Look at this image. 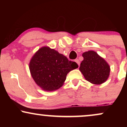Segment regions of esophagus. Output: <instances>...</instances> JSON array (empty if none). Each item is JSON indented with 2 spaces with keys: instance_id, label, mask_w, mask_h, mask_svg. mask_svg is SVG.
<instances>
[{
  "instance_id": "obj_1",
  "label": "esophagus",
  "mask_w": 127,
  "mask_h": 127,
  "mask_svg": "<svg viewBox=\"0 0 127 127\" xmlns=\"http://www.w3.org/2000/svg\"><path fill=\"white\" fill-rule=\"evenodd\" d=\"M75 62L77 64H78V65H79H79H80V62H79V60L78 59H76L75 60Z\"/></svg>"
}]
</instances>
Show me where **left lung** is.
<instances>
[{
  "mask_svg": "<svg viewBox=\"0 0 127 127\" xmlns=\"http://www.w3.org/2000/svg\"><path fill=\"white\" fill-rule=\"evenodd\" d=\"M84 60L81 63L79 70L88 82L100 85L107 81L110 75V66L103 58L94 51L84 52Z\"/></svg>",
  "mask_w": 127,
  "mask_h": 127,
  "instance_id": "obj_1",
  "label": "left lung"
}]
</instances>
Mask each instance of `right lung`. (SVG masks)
Here are the masks:
<instances>
[{
  "label": "right lung",
  "mask_w": 127,
  "mask_h": 127,
  "mask_svg": "<svg viewBox=\"0 0 127 127\" xmlns=\"http://www.w3.org/2000/svg\"><path fill=\"white\" fill-rule=\"evenodd\" d=\"M78 67L62 54L48 46L42 47L32 57L29 69L34 82L44 91H52L62 87L67 75Z\"/></svg>",
  "instance_id": "add662e5"
}]
</instances>
